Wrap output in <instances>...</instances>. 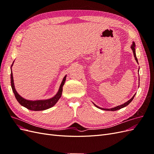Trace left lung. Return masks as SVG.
<instances>
[{"label": "left lung", "instance_id": "1", "mask_svg": "<svg viewBox=\"0 0 154 154\" xmlns=\"http://www.w3.org/2000/svg\"><path fill=\"white\" fill-rule=\"evenodd\" d=\"M131 48H132V51H133V53H134V57H135V60H136V62L138 63L137 58V57H136V49H135V43H134V42H133V44L131 45ZM135 95H136V94H134V96L132 97L131 99L129 100L128 101L126 102V103H125L124 104H123V105H119V106H116V107H114V108H112V109H101V108H100V107H99V106H97V105H96L95 104H94V105H95L96 107H97V108H99V109H102V110H104L116 111V110H119V109H122V108H123V107H125V106H127V105L130 103V102H131V101L133 100V99H134V97Z\"/></svg>", "mask_w": 154, "mask_h": 154}]
</instances>
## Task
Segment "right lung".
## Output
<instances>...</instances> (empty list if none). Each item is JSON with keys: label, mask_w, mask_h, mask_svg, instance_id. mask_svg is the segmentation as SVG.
I'll return each mask as SVG.
<instances>
[{"label": "right lung", "mask_w": 154, "mask_h": 154, "mask_svg": "<svg viewBox=\"0 0 154 154\" xmlns=\"http://www.w3.org/2000/svg\"><path fill=\"white\" fill-rule=\"evenodd\" d=\"M13 63L11 65V67L13 66ZM66 76H65L63 79V81L60 85L59 91L58 93L56 94L53 97L49 100H37V101H29V100H25L24 98H23L22 97H21L19 94H18L17 92L16 91L15 86H14V82H13V73L12 71L11 72V88L13 92L15 94V96L16 97L17 100L18 101L21 105L23 106L26 107L27 109L31 110H35V111H38V110H44L48 109L51 107L53 106L58 101V100L60 98V97L62 96V90H63V85H64L65 82H66Z\"/></svg>", "instance_id": "obj_1"}]
</instances>
